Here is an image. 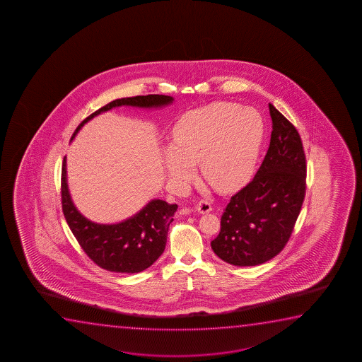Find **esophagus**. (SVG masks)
I'll list each match as a JSON object with an SVG mask.
<instances>
[{"label":"esophagus","mask_w":362,"mask_h":362,"mask_svg":"<svg viewBox=\"0 0 362 362\" xmlns=\"http://www.w3.org/2000/svg\"><path fill=\"white\" fill-rule=\"evenodd\" d=\"M197 210L200 214L209 213L211 210V203L208 199H200L198 205H197Z\"/></svg>","instance_id":"34e87169"}]
</instances>
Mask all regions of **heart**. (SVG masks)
Instances as JSON below:
<instances>
[{
    "instance_id": "obj_1",
    "label": "heart",
    "mask_w": 362,
    "mask_h": 362,
    "mask_svg": "<svg viewBox=\"0 0 362 362\" xmlns=\"http://www.w3.org/2000/svg\"><path fill=\"white\" fill-rule=\"evenodd\" d=\"M263 136L257 110L215 103L184 114L174 124L173 146L164 153L169 177L187 182L198 163L213 188H238L252 172Z\"/></svg>"
}]
</instances>
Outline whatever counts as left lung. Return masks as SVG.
I'll list each match as a JSON object with an SVG mask.
<instances>
[{
	"label": "left lung",
	"instance_id": "8db88e82",
	"mask_svg": "<svg viewBox=\"0 0 362 362\" xmlns=\"http://www.w3.org/2000/svg\"><path fill=\"white\" fill-rule=\"evenodd\" d=\"M272 134L252 180L230 199L211 248L233 266L267 262L287 245L304 197L307 160L297 129L268 104Z\"/></svg>",
	"mask_w": 362,
	"mask_h": 362
}]
</instances>
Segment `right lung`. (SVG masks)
<instances>
[{
    "label": "right lung",
    "instance_id": "obj_1",
    "mask_svg": "<svg viewBox=\"0 0 362 362\" xmlns=\"http://www.w3.org/2000/svg\"><path fill=\"white\" fill-rule=\"evenodd\" d=\"M172 96L146 95L124 98L111 101L90 115L76 127L73 137L84 124L117 106L159 107L170 104ZM62 209L71 233L84 252L99 267L110 272L139 273L152 266L163 253L169 225L173 221L177 204H168L154 199L139 213L122 223L104 225L95 223L84 218L75 208L66 184V160L62 165Z\"/></svg>",
    "mask_w": 362,
    "mask_h": 362
}]
</instances>
